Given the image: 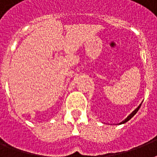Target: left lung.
Segmentation results:
<instances>
[{
	"mask_svg": "<svg viewBox=\"0 0 157 157\" xmlns=\"http://www.w3.org/2000/svg\"><path fill=\"white\" fill-rule=\"evenodd\" d=\"M141 105H142V103H141V104H140V105H139V107H137L136 109L134 110V112H132L131 114H129V116H128V117H127L126 118H125V119L124 120V121H121V123H120V124H124V123H125V122H127V121H129V120L131 119L132 117H134V115H135V114H136V113H137V112H138V111H139V108H140V107H141Z\"/></svg>",
	"mask_w": 157,
	"mask_h": 157,
	"instance_id": "obj_1",
	"label": "left lung"
}]
</instances>
